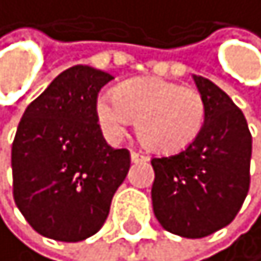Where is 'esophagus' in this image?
Here are the masks:
<instances>
[{"label": "esophagus", "mask_w": 261, "mask_h": 261, "mask_svg": "<svg viewBox=\"0 0 261 261\" xmlns=\"http://www.w3.org/2000/svg\"><path fill=\"white\" fill-rule=\"evenodd\" d=\"M130 159H132V163H146V161L149 159L146 154H141V152H136V151H132L130 152Z\"/></svg>", "instance_id": "34e87169"}]
</instances>
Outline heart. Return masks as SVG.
Returning a JSON list of instances; mask_svg holds the SVG:
<instances>
[{"instance_id":"1","label":"heart","mask_w":261,"mask_h":261,"mask_svg":"<svg viewBox=\"0 0 261 261\" xmlns=\"http://www.w3.org/2000/svg\"><path fill=\"white\" fill-rule=\"evenodd\" d=\"M98 125L110 142L122 141L132 119L137 136L155 152L174 154L199 136L206 120L203 95L163 79H136L117 92H102L95 102Z\"/></svg>"}]
</instances>
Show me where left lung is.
I'll list each match as a JSON object with an SVG mask.
<instances>
[{"label":"left lung","instance_id":"obj_1","mask_svg":"<svg viewBox=\"0 0 261 261\" xmlns=\"http://www.w3.org/2000/svg\"><path fill=\"white\" fill-rule=\"evenodd\" d=\"M206 103L199 136L182 151L152 158V210L164 230L203 238L234 220L250 189L251 134L243 112L213 82L194 75Z\"/></svg>","mask_w":261,"mask_h":261}]
</instances>
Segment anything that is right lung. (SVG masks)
Listing matches in <instances>:
<instances>
[{
	"label": "right lung",
	"instance_id": "add662e5",
	"mask_svg": "<svg viewBox=\"0 0 261 261\" xmlns=\"http://www.w3.org/2000/svg\"><path fill=\"white\" fill-rule=\"evenodd\" d=\"M114 77L75 65L36 97L11 147L13 196L35 231L82 242L106 223L130 168L127 149L106 142L95 115L100 89Z\"/></svg>",
	"mask_w": 261,
	"mask_h": 261
}]
</instances>
